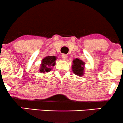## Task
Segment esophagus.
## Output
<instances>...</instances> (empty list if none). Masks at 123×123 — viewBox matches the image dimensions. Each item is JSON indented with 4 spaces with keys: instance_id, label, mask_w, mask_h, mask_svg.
<instances>
[{
    "instance_id": "obj_1",
    "label": "esophagus",
    "mask_w": 123,
    "mask_h": 123,
    "mask_svg": "<svg viewBox=\"0 0 123 123\" xmlns=\"http://www.w3.org/2000/svg\"><path fill=\"white\" fill-rule=\"evenodd\" d=\"M62 58H63V60H66L68 58V55L66 54H63L62 55Z\"/></svg>"
}]
</instances>
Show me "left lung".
Returning a JSON list of instances; mask_svg holds the SVG:
<instances>
[{
    "label": "left lung",
    "instance_id": "left-lung-1",
    "mask_svg": "<svg viewBox=\"0 0 123 123\" xmlns=\"http://www.w3.org/2000/svg\"><path fill=\"white\" fill-rule=\"evenodd\" d=\"M85 63L79 58L73 60L72 65V71L78 76H82L84 74Z\"/></svg>",
    "mask_w": 123,
    "mask_h": 123
}]
</instances>
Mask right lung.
<instances>
[{
    "instance_id": "add662e5",
    "label": "right lung",
    "mask_w": 123,
    "mask_h": 123,
    "mask_svg": "<svg viewBox=\"0 0 123 123\" xmlns=\"http://www.w3.org/2000/svg\"><path fill=\"white\" fill-rule=\"evenodd\" d=\"M57 57L55 56H47L42 61L40 68L39 71L41 73H46L50 72L52 67L55 65Z\"/></svg>"
}]
</instances>
